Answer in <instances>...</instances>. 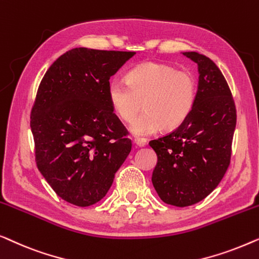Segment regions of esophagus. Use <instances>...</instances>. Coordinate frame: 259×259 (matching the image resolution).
Returning a JSON list of instances; mask_svg holds the SVG:
<instances>
[{
	"instance_id": "1",
	"label": "esophagus",
	"mask_w": 259,
	"mask_h": 259,
	"mask_svg": "<svg viewBox=\"0 0 259 259\" xmlns=\"http://www.w3.org/2000/svg\"><path fill=\"white\" fill-rule=\"evenodd\" d=\"M134 142L137 147H144V145L147 144V140H145V138H142V137H135Z\"/></svg>"
}]
</instances>
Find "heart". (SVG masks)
Here are the masks:
<instances>
[{
    "label": "heart",
    "instance_id": "b5f03b06",
    "mask_svg": "<svg viewBox=\"0 0 259 259\" xmlns=\"http://www.w3.org/2000/svg\"><path fill=\"white\" fill-rule=\"evenodd\" d=\"M198 82L189 70L170 64L147 62L131 69L126 82L112 78L108 97L116 116L125 123L134 121L142 106L146 111L131 125L137 136L174 129L185 122L197 100Z\"/></svg>",
    "mask_w": 259,
    "mask_h": 259
}]
</instances>
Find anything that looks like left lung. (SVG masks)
Masks as SVG:
<instances>
[{"label": "left lung", "mask_w": 259, "mask_h": 259, "mask_svg": "<svg viewBox=\"0 0 259 259\" xmlns=\"http://www.w3.org/2000/svg\"><path fill=\"white\" fill-rule=\"evenodd\" d=\"M198 65V92L190 116L177 129L149 142L157 155L152 184L161 199L189 206L212 192L227 172L237 121L227 79L209 57L183 53Z\"/></svg>", "instance_id": "1"}]
</instances>
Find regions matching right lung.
<instances>
[{
  "instance_id": "1",
  "label": "right lung",
  "mask_w": 259,
  "mask_h": 259,
  "mask_svg": "<svg viewBox=\"0 0 259 259\" xmlns=\"http://www.w3.org/2000/svg\"><path fill=\"white\" fill-rule=\"evenodd\" d=\"M135 54L71 49L39 83L30 112L35 161L65 202L89 206L101 201L131 151L129 131L112 110L108 87Z\"/></svg>"
}]
</instances>
